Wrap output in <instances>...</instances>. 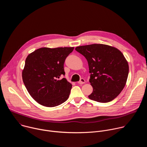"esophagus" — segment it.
Instances as JSON below:
<instances>
[{
    "label": "esophagus",
    "instance_id": "1",
    "mask_svg": "<svg viewBox=\"0 0 147 147\" xmlns=\"http://www.w3.org/2000/svg\"><path fill=\"white\" fill-rule=\"evenodd\" d=\"M85 82H86V80L84 78H81L80 80L78 82V83L80 84H84Z\"/></svg>",
    "mask_w": 147,
    "mask_h": 147
}]
</instances>
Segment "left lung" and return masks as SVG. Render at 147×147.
Returning a JSON list of instances; mask_svg holds the SVG:
<instances>
[{"instance_id":"1","label":"left lung","mask_w":147,"mask_h":147,"mask_svg":"<svg viewBox=\"0 0 147 147\" xmlns=\"http://www.w3.org/2000/svg\"><path fill=\"white\" fill-rule=\"evenodd\" d=\"M84 56L91 74L93 91L88 96L98 102H109L123 90L128 77V62L117 48L104 44H91L76 48Z\"/></svg>"}]
</instances>
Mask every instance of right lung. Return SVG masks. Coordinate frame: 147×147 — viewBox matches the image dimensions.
<instances>
[{
    "mask_svg": "<svg viewBox=\"0 0 147 147\" xmlns=\"http://www.w3.org/2000/svg\"><path fill=\"white\" fill-rule=\"evenodd\" d=\"M74 47L41 48L28 55L22 72L24 85L32 98L47 107H55L68 99L72 87L65 78L64 63Z\"/></svg>",
    "mask_w": 147,
    "mask_h": 147,
    "instance_id": "add662e5",
    "label": "right lung"
}]
</instances>
